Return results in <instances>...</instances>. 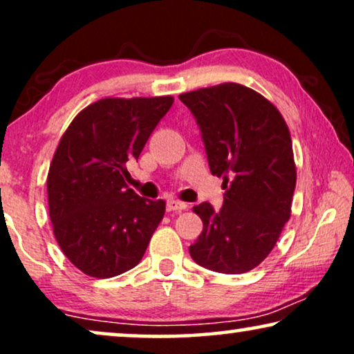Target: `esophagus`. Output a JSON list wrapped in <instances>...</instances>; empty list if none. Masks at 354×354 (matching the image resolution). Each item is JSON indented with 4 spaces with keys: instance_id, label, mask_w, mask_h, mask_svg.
<instances>
[{
    "instance_id": "34e87169",
    "label": "esophagus",
    "mask_w": 354,
    "mask_h": 354,
    "mask_svg": "<svg viewBox=\"0 0 354 354\" xmlns=\"http://www.w3.org/2000/svg\"><path fill=\"white\" fill-rule=\"evenodd\" d=\"M187 209V203L177 201V200H167L166 201V211H183Z\"/></svg>"
}]
</instances>
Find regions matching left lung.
<instances>
[{
    "mask_svg": "<svg viewBox=\"0 0 354 354\" xmlns=\"http://www.w3.org/2000/svg\"><path fill=\"white\" fill-rule=\"evenodd\" d=\"M201 132L212 176L222 177L224 203L195 206L203 232L190 248L196 264L243 274L263 263L290 219L297 185L292 138L272 103L240 84L178 96Z\"/></svg>",
    "mask_w": 354,
    "mask_h": 354,
    "instance_id": "obj_1",
    "label": "left lung"
}]
</instances>
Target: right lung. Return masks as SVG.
<instances>
[{
	"instance_id": "add662e5",
	"label": "right lung",
	"mask_w": 354,
	"mask_h": 354,
	"mask_svg": "<svg viewBox=\"0 0 354 354\" xmlns=\"http://www.w3.org/2000/svg\"><path fill=\"white\" fill-rule=\"evenodd\" d=\"M172 103V96L100 100L62 135L48 172V205L62 253L84 274L114 277L142 261L166 205L125 185V166Z\"/></svg>"
}]
</instances>
